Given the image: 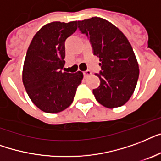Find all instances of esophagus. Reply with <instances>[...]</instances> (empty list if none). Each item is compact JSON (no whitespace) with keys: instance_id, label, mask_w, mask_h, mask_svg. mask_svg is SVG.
I'll return each instance as SVG.
<instances>
[{"instance_id":"obj_1","label":"esophagus","mask_w":161,"mask_h":161,"mask_svg":"<svg viewBox=\"0 0 161 161\" xmlns=\"http://www.w3.org/2000/svg\"><path fill=\"white\" fill-rule=\"evenodd\" d=\"M83 75H84V77L86 78V77L92 75V72H91V70H86V71L83 72Z\"/></svg>"}]
</instances>
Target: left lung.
<instances>
[{"instance_id": "left-lung-1", "label": "left lung", "mask_w": 161, "mask_h": 161, "mask_svg": "<svg viewBox=\"0 0 161 161\" xmlns=\"http://www.w3.org/2000/svg\"><path fill=\"white\" fill-rule=\"evenodd\" d=\"M77 23L101 61L102 70L96 74L101 83L93 90L95 97L108 108L124 105L134 93L139 75L131 44L118 27L103 18L95 17Z\"/></svg>"}]
</instances>
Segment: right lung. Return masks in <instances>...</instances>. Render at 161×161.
<instances>
[{"instance_id": "obj_1", "label": "right lung", "mask_w": 161, "mask_h": 161, "mask_svg": "<svg viewBox=\"0 0 161 161\" xmlns=\"http://www.w3.org/2000/svg\"><path fill=\"white\" fill-rule=\"evenodd\" d=\"M76 21L53 22L38 30L30 43L22 69V82L31 101L48 113L70 106L82 72H63L67 38L76 31Z\"/></svg>"}]
</instances>
